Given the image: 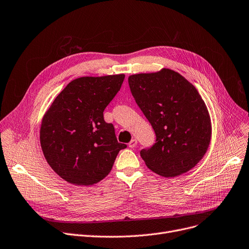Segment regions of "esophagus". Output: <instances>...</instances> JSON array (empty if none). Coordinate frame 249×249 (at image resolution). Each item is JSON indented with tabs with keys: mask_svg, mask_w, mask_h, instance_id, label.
<instances>
[{
	"mask_svg": "<svg viewBox=\"0 0 249 249\" xmlns=\"http://www.w3.org/2000/svg\"><path fill=\"white\" fill-rule=\"evenodd\" d=\"M128 145H129L130 148H134V147L137 145V140H136V139H132L131 141L129 142Z\"/></svg>",
	"mask_w": 249,
	"mask_h": 249,
	"instance_id": "obj_1",
	"label": "esophagus"
}]
</instances>
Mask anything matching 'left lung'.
Wrapping results in <instances>:
<instances>
[{"mask_svg": "<svg viewBox=\"0 0 249 249\" xmlns=\"http://www.w3.org/2000/svg\"><path fill=\"white\" fill-rule=\"evenodd\" d=\"M128 83L155 132V143L140 151L149 169L165 178L185 174L205 155L211 120L205 102L186 78L168 69L130 75Z\"/></svg>", "mask_w": 249, "mask_h": 249, "instance_id": "obj_1", "label": "left lung"}]
</instances>
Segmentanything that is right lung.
<instances>
[{"mask_svg":"<svg viewBox=\"0 0 249 249\" xmlns=\"http://www.w3.org/2000/svg\"><path fill=\"white\" fill-rule=\"evenodd\" d=\"M124 74L83 76L71 82L45 113L40 144L51 168L75 186H91L111 172L121 149L104 110L120 90Z\"/></svg>","mask_w":249,"mask_h":249,"instance_id":"right-lung-1","label":"right lung"}]
</instances>
